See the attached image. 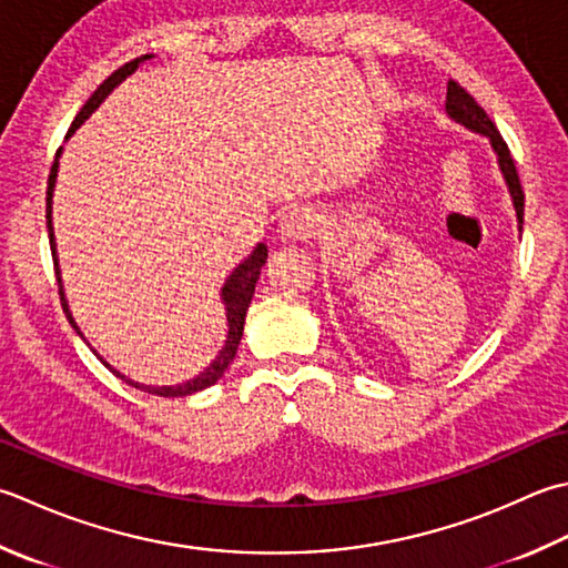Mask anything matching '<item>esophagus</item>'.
<instances>
[{"label":"esophagus","mask_w":568,"mask_h":568,"mask_svg":"<svg viewBox=\"0 0 568 568\" xmlns=\"http://www.w3.org/2000/svg\"><path fill=\"white\" fill-rule=\"evenodd\" d=\"M315 233L313 216L303 209L287 211L281 221V239L283 241H307Z\"/></svg>","instance_id":"obj_1"}]
</instances>
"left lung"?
I'll return each instance as SVG.
<instances>
[{"instance_id":"obj_1","label":"left lung","mask_w":568,"mask_h":568,"mask_svg":"<svg viewBox=\"0 0 568 568\" xmlns=\"http://www.w3.org/2000/svg\"><path fill=\"white\" fill-rule=\"evenodd\" d=\"M446 113H448L450 120L458 122V125L468 128V130L477 132V135L490 140V148L497 154V166H499V172H503V180L507 184L509 199H513V206H515V214H517V229L521 233V224H525V221H521V219H525V192H521L513 154H509L503 135H499L497 128H495V122L487 118V113L480 105L475 103V98L455 81L448 83Z\"/></svg>"}]
</instances>
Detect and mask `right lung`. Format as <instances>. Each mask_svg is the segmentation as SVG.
Masks as SVG:
<instances>
[{
	"mask_svg": "<svg viewBox=\"0 0 568 568\" xmlns=\"http://www.w3.org/2000/svg\"><path fill=\"white\" fill-rule=\"evenodd\" d=\"M150 59H154V55H152V53H144V55H140V59L130 61V63L122 65V69H118L113 75L108 78L105 83H100L98 91H95L91 98H88V103L81 108V113H78L75 120L71 122L69 135H65V140H69V138L73 135V132H75L78 128H81L83 122L95 113V110L100 108V103H103V100H105L110 93H113L115 88H118L122 81H125V78H130L132 73L138 71L140 63L150 61ZM61 152H63V148H59V152H55V160H53V164H51V174H49V189H47V226H49V243H51V255H53V265H55V281H59V293H61L63 313H65V317H69L71 327L75 329V335L88 344V339H85V335L81 332V327H78V322L73 320V313H71V307H69V300H65V293H63V277H61V268H59V253H55V236H53V219H51V214H53V189H55V176H59ZM265 261H268V246H265V243H258V246H255V248L251 251L248 258H243V261L236 265V268L231 271V275L226 277L224 287H221V303H224V310H226V325H229L226 342H224V347L219 349L216 359L211 362L204 372H199V374L194 376V379L182 382V384H174V386H152V384L132 382L130 376L120 374V372L115 369V366H110L103 357H100V354L91 347V344H88V347L93 349L95 357H98L100 362H103L110 372H113L115 376H120V379L125 382V384L140 388V392H148V394H154V396H166V398L189 396V394L202 392V388H209L211 384H216V382L221 379V376H224V372L229 369V364L233 362V357H236V349H239L241 337H243V325H246V313H248L251 297H253V293H255V283H258V275H261V268L265 265Z\"/></svg>",
	"mask_w": 568,
	"mask_h": 568,
	"instance_id": "right-lung-1",
	"label": "right lung"
}]
</instances>
